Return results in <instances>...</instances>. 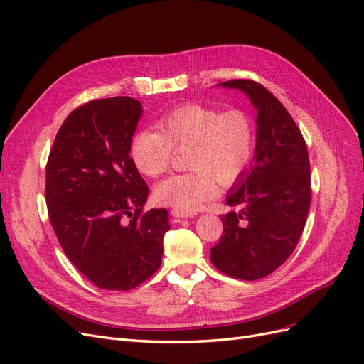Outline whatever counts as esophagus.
Returning <instances> with one entry per match:
<instances>
[{
  "mask_svg": "<svg viewBox=\"0 0 364 364\" xmlns=\"http://www.w3.org/2000/svg\"><path fill=\"white\" fill-rule=\"evenodd\" d=\"M171 214L177 219H186V218H195L196 211H183V210H171Z\"/></svg>",
  "mask_w": 364,
  "mask_h": 364,
  "instance_id": "esophagus-1",
  "label": "esophagus"
}]
</instances>
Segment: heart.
<instances>
[{
    "label": "heart",
    "instance_id": "1",
    "mask_svg": "<svg viewBox=\"0 0 364 364\" xmlns=\"http://www.w3.org/2000/svg\"><path fill=\"white\" fill-rule=\"evenodd\" d=\"M156 129L133 134L130 157L145 177H160L175 151H186L184 173H175L154 187L159 204L195 211L219 191L231 186L250 168L257 154V126L241 109L222 111L200 103H186L160 115Z\"/></svg>",
    "mask_w": 364,
    "mask_h": 364
}]
</instances>
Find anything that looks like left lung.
Here are the masks:
<instances>
[{
    "label": "left lung",
    "instance_id": "8db88e82",
    "mask_svg": "<svg viewBox=\"0 0 364 364\" xmlns=\"http://www.w3.org/2000/svg\"><path fill=\"white\" fill-rule=\"evenodd\" d=\"M222 87L245 91L257 107L258 142L255 164L226 198L232 210L220 218L223 232L211 262L250 282L277 270L297 246L312 199L311 164L300 129L270 91L250 79Z\"/></svg>",
    "mask_w": 364,
    "mask_h": 364
}]
</instances>
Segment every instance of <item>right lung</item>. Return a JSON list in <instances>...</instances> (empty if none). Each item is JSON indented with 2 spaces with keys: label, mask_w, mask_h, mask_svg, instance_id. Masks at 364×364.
I'll return each mask as SVG.
<instances>
[{
  "label": "right lung",
  "mask_w": 364,
  "mask_h": 364,
  "mask_svg": "<svg viewBox=\"0 0 364 364\" xmlns=\"http://www.w3.org/2000/svg\"><path fill=\"white\" fill-rule=\"evenodd\" d=\"M142 106L118 96L91 100L64 119L46 164L45 198L65 257L92 285L130 291L161 264L168 210L144 211L148 186L130 142Z\"/></svg>",
  "instance_id": "add662e5"
}]
</instances>
